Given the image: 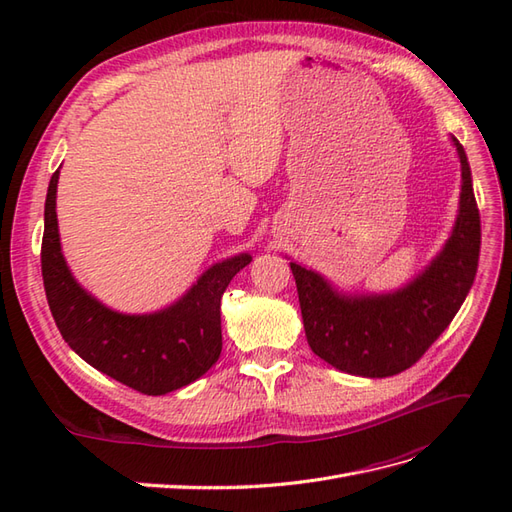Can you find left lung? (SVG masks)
I'll return each instance as SVG.
<instances>
[{"label": "left lung", "mask_w": 512, "mask_h": 512, "mask_svg": "<svg viewBox=\"0 0 512 512\" xmlns=\"http://www.w3.org/2000/svg\"><path fill=\"white\" fill-rule=\"evenodd\" d=\"M461 166L459 207L442 250L410 282L386 292H346L301 262L297 282L307 344L339 371L389 378L414 365L451 324L474 284L480 252V215L472 170L451 134Z\"/></svg>", "instance_id": "1"}]
</instances>
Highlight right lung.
<instances>
[{
  "label": "right lung",
  "mask_w": 512,
  "mask_h": 512,
  "mask_svg": "<svg viewBox=\"0 0 512 512\" xmlns=\"http://www.w3.org/2000/svg\"><path fill=\"white\" fill-rule=\"evenodd\" d=\"M59 168L44 203L42 280L61 337L85 363L145 395H166L192 384L220 359L222 294L252 256L241 252L213 262L177 301L156 312H117L76 282L61 252Z\"/></svg>",
  "instance_id": "obj_1"
}]
</instances>
